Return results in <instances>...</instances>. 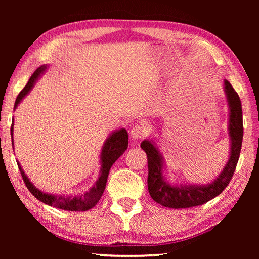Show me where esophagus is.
I'll return each mask as SVG.
<instances>
[{
  "label": "esophagus",
  "mask_w": 259,
  "mask_h": 259,
  "mask_svg": "<svg viewBox=\"0 0 259 259\" xmlns=\"http://www.w3.org/2000/svg\"><path fill=\"white\" fill-rule=\"evenodd\" d=\"M148 134V130L146 126H142V125H135L133 129L130 130V136L133 140H138L144 138Z\"/></svg>",
  "instance_id": "obj_1"
}]
</instances>
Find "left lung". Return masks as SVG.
Masks as SVG:
<instances>
[{
  "instance_id": "obj_1",
  "label": "left lung",
  "mask_w": 259,
  "mask_h": 259,
  "mask_svg": "<svg viewBox=\"0 0 259 259\" xmlns=\"http://www.w3.org/2000/svg\"><path fill=\"white\" fill-rule=\"evenodd\" d=\"M225 93L229 106L230 156L221 175L207 185H170L163 178V158L153 141L144 140L140 147L148 158V190L151 198L163 207L179 209L200 206L221 195L232 180L243 144V110L237 92L225 80Z\"/></svg>"
}]
</instances>
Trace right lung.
<instances>
[{
    "mask_svg": "<svg viewBox=\"0 0 259 259\" xmlns=\"http://www.w3.org/2000/svg\"><path fill=\"white\" fill-rule=\"evenodd\" d=\"M46 70H47V64L41 65L40 68H37L34 71V73L31 75L29 82H27L26 85L23 88V90L19 93L18 98H16L15 103H14V109L18 107V104L22 101V99L29 93V91L32 89L33 85H34L35 81L40 78V75L43 74V72H45ZM11 138H12V146H13L14 144L13 123L11 125ZM126 148H128V133H126L125 129L117 130L110 135L109 138L106 140V142H104V145L101 149V155H100L101 169H100V175H99L97 183L93 185V187L90 188L89 191H87L84 194H81L78 196L46 194V192L37 189L36 187L31 183L29 178L26 177V175L24 174L23 169H22L19 161H18V166L25 186L27 187V189L30 190L31 194L36 198V199L47 203L49 206L62 209V210L87 211L92 207H95L98 203V201L100 200V198L104 191V188H106L110 168L112 167V164L117 161V159L126 150Z\"/></svg>",
    "mask_w": 259,
    "mask_h": 259,
    "instance_id": "right-lung-1",
    "label": "right lung"
}]
</instances>
